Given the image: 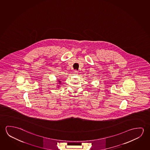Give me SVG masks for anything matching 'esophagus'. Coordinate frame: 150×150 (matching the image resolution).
<instances>
[{
	"label": "esophagus",
	"instance_id": "1",
	"mask_svg": "<svg viewBox=\"0 0 150 150\" xmlns=\"http://www.w3.org/2000/svg\"><path fill=\"white\" fill-rule=\"evenodd\" d=\"M74 74H77L78 73V71L77 70H75L74 71Z\"/></svg>",
	"mask_w": 150,
	"mask_h": 150
}]
</instances>
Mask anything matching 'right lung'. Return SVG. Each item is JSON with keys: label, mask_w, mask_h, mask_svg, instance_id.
I'll use <instances>...</instances> for the list:
<instances>
[{"label": "right lung", "mask_w": 150, "mask_h": 150, "mask_svg": "<svg viewBox=\"0 0 150 150\" xmlns=\"http://www.w3.org/2000/svg\"><path fill=\"white\" fill-rule=\"evenodd\" d=\"M58 80H59V83H60V84H61V81H60V80H59V79H58Z\"/></svg>", "instance_id": "obj_1"}]
</instances>
